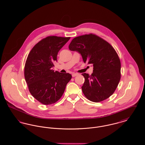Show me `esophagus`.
Masks as SVG:
<instances>
[{"mask_svg":"<svg viewBox=\"0 0 145 145\" xmlns=\"http://www.w3.org/2000/svg\"><path fill=\"white\" fill-rule=\"evenodd\" d=\"M78 75H79L78 73H72V76L73 77H75V76H78Z\"/></svg>","mask_w":145,"mask_h":145,"instance_id":"obj_1","label":"esophagus"}]
</instances>
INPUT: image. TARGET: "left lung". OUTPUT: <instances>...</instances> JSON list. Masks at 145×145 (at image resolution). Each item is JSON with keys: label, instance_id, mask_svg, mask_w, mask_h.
<instances>
[{"label": "left lung", "instance_id": "left-lung-1", "mask_svg": "<svg viewBox=\"0 0 145 145\" xmlns=\"http://www.w3.org/2000/svg\"><path fill=\"white\" fill-rule=\"evenodd\" d=\"M69 48L78 52L84 62L93 66L91 75L82 74L85 78L82 87L84 96L96 103L111 96L121 79V62L113 47L99 36L89 34L74 38Z\"/></svg>", "mask_w": 145, "mask_h": 145}]
</instances>
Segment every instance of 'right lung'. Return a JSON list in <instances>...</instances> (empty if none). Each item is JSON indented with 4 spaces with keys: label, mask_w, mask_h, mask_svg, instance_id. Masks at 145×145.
<instances>
[{
    "label": "right lung",
    "mask_w": 145,
    "mask_h": 145,
    "mask_svg": "<svg viewBox=\"0 0 145 145\" xmlns=\"http://www.w3.org/2000/svg\"><path fill=\"white\" fill-rule=\"evenodd\" d=\"M70 37L49 36L36 43L28 54L24 67V77L31 95L41 103L49 105L59 101L67 84L69 73L52 69L59 51Z\"/></svg>",
    "instance_id": "right-lung-1"
}]
</instances>
